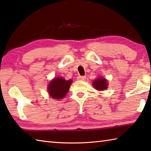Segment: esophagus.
I'll use <instances>...</instances> for the list:
<instances>
[{"label": "esophagus", "instance_id": "34e87169", "mask_svg": "<svg viewBox=\"0 0 151 151\" xmlns=\"http://www.w3.org/2000/svg\"><path fill=\"white\" fill-rule=\"evenodd\" d=\"M86 76H78V80H81V81H84L86 80Z\"/></svg>", "mask_w": 151, "mask_h": 151}]
</instances>
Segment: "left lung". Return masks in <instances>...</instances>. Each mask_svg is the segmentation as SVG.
<instances>
[{"label": "left lung", "mask_w": 151, "mask_h": 151, "mask_svg": "<svg viewBox=\"0 0 151 151\" xmlns=\"http://www.w3.org/2000/svg\"><path fill=\"white\" fill-rule=\"evenodd\" d=\"M93 86L95 89H98V90H104L107 88V81L105 78H102L101 77L99 78L94 80Z\"/></svg>", "instance_id": "8db88e82"}]
</instances>
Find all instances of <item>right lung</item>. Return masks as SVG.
<instances>
[{
	"label": "right lung",
	"instance_id": "obj_1",
	"mask_svg": "<svg viewBox=\"0 0 151 151\" xmlns=\"http://www.w3.org/2000/svg\"><path fill=\"white\" fill-rule=\"evenodd\" d=\"M71 83V80L66 81L62 78H54L50 81L47 88L50 96L53 99H62L68 92Z\"/></svg>",
	"mask_w": 151,
	"mask_h": 151
}]
</instances>
